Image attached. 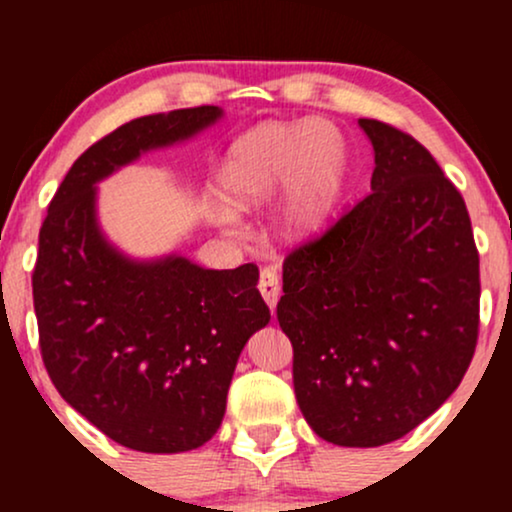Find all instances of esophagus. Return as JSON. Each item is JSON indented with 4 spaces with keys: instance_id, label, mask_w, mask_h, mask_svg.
<instances>
[{
    "instance_id": "obj_1",
    "label": "esophagus",
    "mask_w": 512,
    "mask_h": 512,
    "mask_svg": "<svg viewBox=\"0 0 512 512\" xmlns=\"http://www.w3.org/2000/svg\"><path fill=\"white\" fill-rule=\"evenodd\" d=\"M260 293H262L264 303L274 310L276 301H279V296H281V286H279V276H276V272H272V269H262Z\"/></svg>"
}]
</instances>
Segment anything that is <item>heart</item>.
Returning a JSON list of instances; mask_svg holds the SVG:
<instances>
[{"mask_svg": "<svg viewBox=\"0 0 512 512\" xmlns=\"http://www.w3.org/2000/svg\"><path fill=\"white\" fill-rule=\"evenodd\" d=\"M349 178V144L330 120L260 122L226 149L216 190L231 209H250L279 192L274 219L289 238L320 233L332 219ZM231 223V211H221Z\"/></svg>", "mask_w": 512, "mask_h": 512, "instance_id": "b5f03b06", "label": "heart"}]
</instances>
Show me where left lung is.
Returning a JSON list of instances; mask_svg holds the SVG:
<instances>
[{
  "label": "left lung",
  "instance_id": "obj_1",
  "mask_svg": "<svg viewBox=\"0 0 512 512\" xmlns=\"http://www.w3.org/2000/svg\"><path fill=\"white\" fill-rule=\"evenodd\" d=\"M358 125L375 154L370 195L286 257L276 317L310 428L378 448L462 383L479 334V252L436 158L385 122Z\"/></svg>",
  "mask_w": 512,
  "mask_h": 512
}]
</instances>
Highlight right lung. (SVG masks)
I'll return each instance as SVG.
<instances>
[{"mask_svg":"<svg viewBox=\"0 0 512 512\" xmlns=\"http://www.w3.org/2000/svg\"><path fill=\"white\" fill-rule=\"evenodd\" d=\"M221 115L202 105L117 127L76 158L40 228L33 305L45 368L64 402L129 450H195L219 431L240 351L269 308L255 264L204 269L117 250L98 223L96 185Z\"/></svg>","mask_w":512,"mask_h":512,"instance_id":"1","label":"right lung"}]
</instances>
